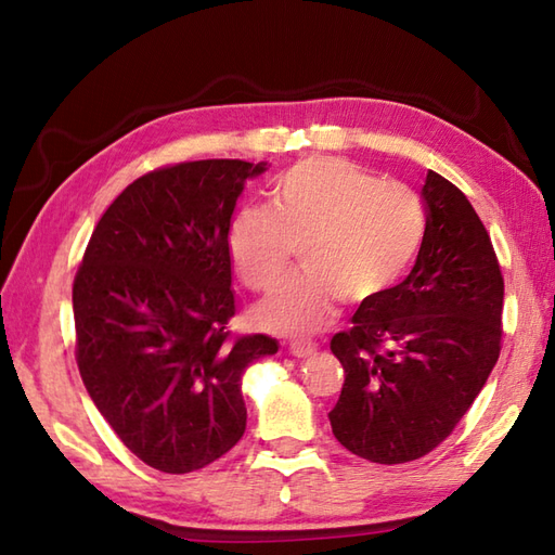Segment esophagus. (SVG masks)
I'll list each match as a JSON object with an SVG mask.
<instances>
[{
  "label": "esophagus",
  "instance_id": "esophagus-1",
  "mask_svg": "<svg viewBox=\"0 0 555 555\" xmlns=\"http://www.w3.org/2000/svg\"><path fill=\"white\" fill-rule=\"evenodd\" d=\"M314 350H317V346L314 344H305V340H296V344H291V348H288V352L293 358H298V360H305V358H312L314 356Z\"/></svg>",
  "mask_w": 555,
  "mask_h": 555
}]
</instances>
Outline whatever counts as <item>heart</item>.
I'll return each mask as SVG.
<instances>
[{"mask_svg":"<svg viewBox=\"0 0 555 555\" xmlns=\"http://www.w3.org/2000/svg\"><path fill=\"white\" fill-rule=\"evenodd\" d=\"M427 235L415 191L384 183L340 157L296 162L271 185V209L245 205L229 223V257L250 291L274 288L296 247L305 269L257 308L269 332L305 336L334 320L340 300L352 308L382 300Z\"/></svg>","mask_w":555,"mask_h":555,"instance_id":"heart-1","label":"heart"}]
</instances>
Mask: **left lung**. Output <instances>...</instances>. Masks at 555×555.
<instances>
[{
    "label": "left lung",
    "mask_w": 555,
    "mask_h": 555,
    "mask_svg": "<svg viewBox=\"0 0 555 555\" xmlns=\"http://www.w3.org/2000/svg\"><path fill=\"white\" fill-rule=\"evenodd\" d=\"M422 199L427 235L408 279L332 338L346 372L332 431L379 465L446 441L501 356L503 274L489 231L441 173H427Z\"/></svg>",
    "instance_id": "obj_1"
}]
</instances>
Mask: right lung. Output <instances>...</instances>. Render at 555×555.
<instances>
[{"label":"right lung","instance_id":"1","mask_svg":"<svg viewBox=\"0 0 555 555\" xmlns=\"http://www.w3.org/2000/svg\"><path fill=\"white\" fill-rule=\"evenodd\" d=\"M243 159L167 164L98 221L74 279L76 362L92 403L145 465L185 475L241 441V376L279 344L233 336L229 223Z\"/></svg>","mask_w":555,"mask_h":555}]
</instances>
